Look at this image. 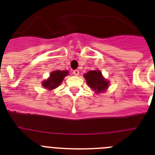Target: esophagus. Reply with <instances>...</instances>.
Returning <instances> with one entry per match:
<instances>
[{"label":"esophagus","mask_w":155,"mask_h":155,"mask_svg":"<svg viewBox=\"0 0 155 155\" xmlns=\"http://www.w3.org/2000/svg\"><path fill=\"white\" fill-rule=\"evenodd\" d=\"M73 74L75 75H79V74H80V71H79V70H74Z\"/></svg>","instance_id":"34e87169"}]
</instances>
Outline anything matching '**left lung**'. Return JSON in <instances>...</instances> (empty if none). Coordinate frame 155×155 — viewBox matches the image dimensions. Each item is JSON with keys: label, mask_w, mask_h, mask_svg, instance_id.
I'll list each match as a JSON object with an SVG mask.
<instances>
[{"label": "left lung", "mask_w": 155, "mask_h": 155, "mask_svg": "<svg viewBox=\"0 0 155 155\" xmlns=\"http://www.w3.org/2000/svg\"><path fill=\"white\" fill-rule=\"evenodd\" d=\"M87 84L95 93L104 92L109 87V81L105 80L99 70L89 71L84 75Z\"/></svg>", "instance_id": "8db88e82"}]
</instances>
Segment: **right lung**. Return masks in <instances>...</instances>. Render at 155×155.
<instances>
[{
    "label": "right lung",
    "instance_id": "obj_1",
    "mask_svg": "<svg viewBox=\"0 0 155 155\" xmlns=\"http://www.w3.org/2000/svg\"><path fill=\"white\" fill-rule=\"evenodd\" d=\"M68 75V71H51L50 76L47 80L43 81L42 86L48 90H53L60 86L63 80L66 75Z\"/></svg>",
    "mask_w": 155,
    "mask_h": 155
}]
</instances>
